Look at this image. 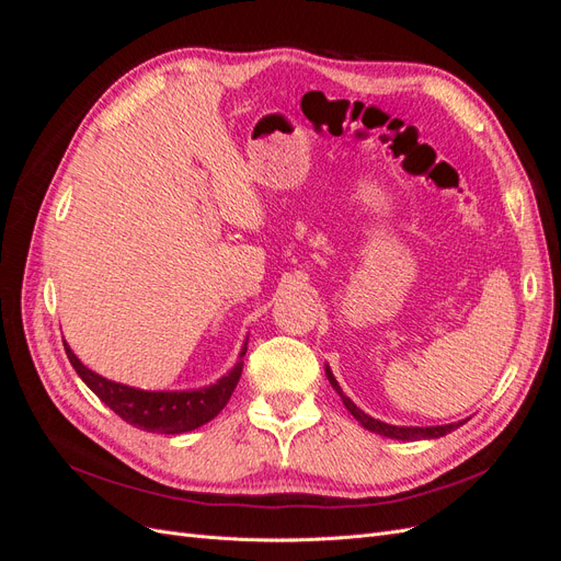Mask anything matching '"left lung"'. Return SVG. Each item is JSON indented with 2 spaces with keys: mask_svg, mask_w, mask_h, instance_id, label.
Segmentation results:
<instances>
[{
  "mask_svg": "<svg viewBox=\"0 0 561 561\" xmlns=\"http://www.w3.org/2000/svg\"><path fill=\"white\" fill-rule=\"evenodd\" d=\"M325 375H328V381L332 383V388L339 393V398H342V402L346 404V410L353 414V419L360 423L363 428H367L369 433H377V435H383V437H390V439H402V443H414V439H435V437H443L451 431H456L458 426H463V421H456V423H445V426H390V423H383L375 416L365 414L358 404H355L351 398L344 396L342 386H339V381L334 379L332 369L325 365Z\"/></svg>",
  "mask_w": 561,
  "mask_h": 561,
  "instance_id": "1",
  "label": "left lung"
}]
</instances>
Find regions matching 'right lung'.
<instances>
[{
	"label": "right lung",
	"instance_id": "add662e5",
	"mask_svg": "<svg viewBox=\"0 0 561 561\" xmlns=\"http://www.w3.org/2000/svg\"><path fill=\"white\" fill-rule=\"evenodd\" d=\"M248 351V342L241 348V358L222 379H217L210 386L190 388V390H142L126 383H116L95 375L93 369L83 365L75 351L65 342V353L70 358L72 367L81 381L87 383L93 393L103 400L114 414L122 416L130 426L161 433V435H180L201 428L203 423L213 421L225 410L236 383L243 371V355Z\"/></svg>",
	"mask_w": 561,
	"mask_h": 561
}]
</instances>
